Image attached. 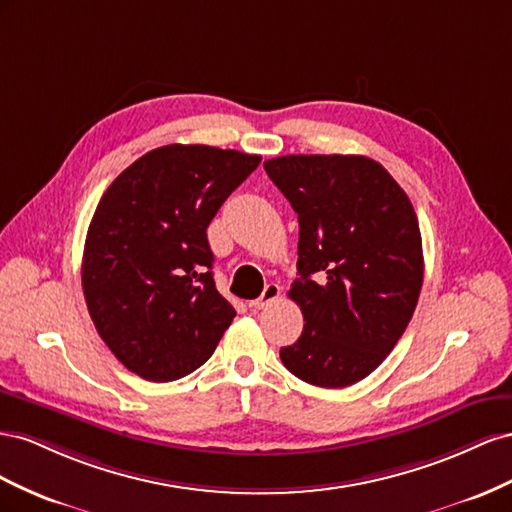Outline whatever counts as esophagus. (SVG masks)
<instances>
[{
	"label": "esophagus",
	"instance_id": "obj_1",
	"mask_svg": "<svg viewBox=\"0 0 512 512\" xmlns=\"http://www.w3.org/2000/svg\"><path fill=\"white\" fill-rule=\"evenodd\" d=\"M279 296H281V287L276 285V283H268V285L264 287V291H261V296L251 302V306H253L255 311L266 309L268 304H272L274 300H279Z\"/></svg>",
	"mask_w": 512,
	"mask_h": 512
}]
</instances>
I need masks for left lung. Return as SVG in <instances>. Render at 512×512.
Here are the masks:
<instances>
[{"instance_id":"8db88e82","label":"left lung","mask_w":512,"mask_h":512,"mask_svg":"<svg viewBox=\"0 0 512 512\" xmlns=\"http://www.w3.org/2000/svg\"><path fill=\"white\" fill-rule=\"evenodd\" d=\"M264 169L300 223L289 298L304 330L281 360L306 384L352 386L384 362L418 304L425 261L412 201L367 156L289 154Z\"/></svg>"}]
</instances>
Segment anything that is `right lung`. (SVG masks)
I'll list each match as a JSON object with an SVG mask.
<instances>
[{
  "label": "right lung",
  "instance_id": "right-lung-1",
  "mask_svg": "<svg viewBox=\"0 0 512 512\" xmlns=\"http://www.w3.org/2000/svg\"><path fill=\"white\" fill-rule=\"evenodd\" d=\"M261 156L163 145L126 167L87 229L81 283L100 339L128 371L171 382L199 369L236 317L218 294L208 225Z\"/></svg>",
  "mask_w": 512,
  "mask_h": 512
}]
</instances>
